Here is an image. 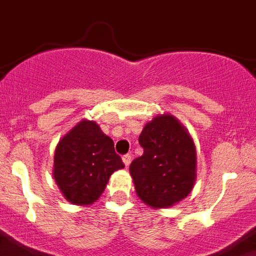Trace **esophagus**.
<instances>
[{"label":"esophagus","mask_w":256,"mask_h":256,"mask_svg":"<svg viewBox=\"0 0 256 256\" xmlns=\"http://www.w3.org/2000/svg\"><path fill=\"white\" fill-rule=\"evenodd\" d=\"M130 161H132V157H130V154H126V156H123V162H124V164H126V166H130Z\"/></svg>","instance_id":"1"}]
</instances>
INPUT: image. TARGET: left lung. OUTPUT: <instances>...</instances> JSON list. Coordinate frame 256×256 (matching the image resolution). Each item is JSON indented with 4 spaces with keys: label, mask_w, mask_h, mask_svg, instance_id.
Wrapping results in <instances>:
<instances>
[{
    "label": "left lung",
    "mask_w": 256,
    "mask_h": 256,
    "mask_svg": "<svg viewBox=\"0 0 256 256\" xmlns=\"http://www.w3.org/2000/svg\"><path fill=\"white\" fill-rule=\"evenodd\" d=\"M138 142L144 154L130 166L137 196L153 209L184 199L196 182V148L184 126L162 114L145 124Z\"/></svg>",
    "instance_id": "left-lung-1"
}]
</instances>
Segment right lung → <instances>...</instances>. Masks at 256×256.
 Listing matches in <instances>:
<instances>
[{"mask_svg":"<svg viewBox=\"0 0 256 256\" xmlns=\"http://www.w3.org/2000/svg\"><path fill=\"white\" fill-rule=\"evenodd\" d=\"M124 168L114 141L92 120L82 119L54 150V178L61 194L74 206H92L100 198L114 171Z\"/></svg>","mask_w":256,"mask_h":256,"instance_id":"1","label":"right lung"}]
</instances>
